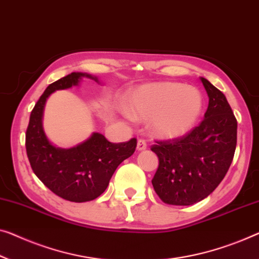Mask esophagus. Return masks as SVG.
<instances>
[{"mask_svg":"<svg viewBox=\"0 0 259 259\" xmlns=\"http://www.w3.org/2000/svg\"><path fill=\"white\" fill-rule=\"evenodd\" d=\"M146 149V143L144 140H138L137 142V150L138 151H143Z\"/></svg>","mask_w":259,"mask_h":259,"instance_id":"1","label":"esophagus"}]
</instances>
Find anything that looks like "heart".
<instances>
[{
  "mask_svg": "<svg viewBox=\"0 0 259 259\" xmlns=\"http://www.w3.org/2000/svg\"><path fill=\"white\" fill-rule=\"evenodd\" d=\"M202 95L198 88L179 82H154L135 91L128 100L129 114L149 121L154 136L178 138L194 128L201 115Z\"/></svg>",
  "mask_w": 259,
  "mask_h": 259,
  "instance_id": "b5f03b06",
  "label": "heart"
}]
</instances>
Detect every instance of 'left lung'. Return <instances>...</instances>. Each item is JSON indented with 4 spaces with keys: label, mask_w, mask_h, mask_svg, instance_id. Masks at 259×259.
Segmentation results:
<instances>
[{
    "label": "left lung",
    "mask_w": 259,
    "mask_h": 259,
    "mask_svg": "<svg viewBox=\"0 0 259 259\" xmlns=\"http://www.w3.org/2000/svg\"><path fill=\"white\" fill-rule=\"evenodd\" d=\"M207 92L203 121L181 138L151 146L159 159L152 179L167 204L190 206L207 198L225 178L237 142V121L225 94L200 78Z\"/></svg>",
    "instance_id": "left-lung-1"
}]
</instances>
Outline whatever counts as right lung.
Segmentation results:
<instances>
[{"label": "right lung", "instance_id": "add662e5", "mask_svg": "<svg viewBox=\"0 0 259 259\" xmlns=\"http://www.w3.org/2000/svg\"><path fill=\"white\" fill-rule=\"evenodd\" d=\"M82 78L99 82L96 76L73 72L50 84L31 111L25 135L26 154L34 175L55 194L72 202L91 201L101 195L118 165L135 152L137 145L136 138L110 143L99 133L69 149L50 142L43 128L46 100L53 92L79 86Z\"/></svg>", "mask_w": 259, "mask_h": 259}]
</instances>
